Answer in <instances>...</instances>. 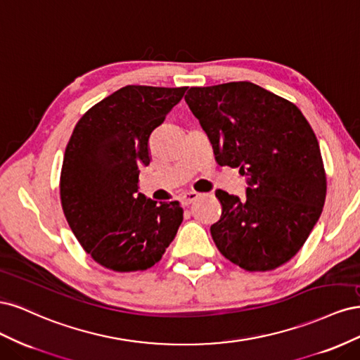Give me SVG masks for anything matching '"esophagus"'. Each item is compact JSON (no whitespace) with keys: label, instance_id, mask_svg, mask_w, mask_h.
Wrapping results in <instances>:
<instances>
[{"label":"esophagus","instance_id":"34e87169","mask_svg":"<svg viewBox=\"0 0 360 360\" xmlns=\"http://www.w3.org/2000/svg\"><path fill=\"white\" fill-rule=\"evenodd\" d=\"M200 198V193L198 192H184L183 195H181V202H183V205H189V204H192L193 201H197Z\"/></svg>","mask_w":360,"mask_h":360}]
</instances>
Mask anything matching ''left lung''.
Segmentation results:
<instances>
[{
    "mask_svg": "<svg viewBox=\"0 0 360 360\" xmlns=\"http://www.w3.org/2000/svg\"><path fill=\"white\" fill-rule=\"evenodd\" d=\"M221 167L240 168L245 198L216 191L221 219L210 226L221 254L249 271L287 263L307 242L326 200V174L299 108L257 84L192 86L184 96Z\"/></svg>",
    "mask_w": 360,
    "mask_h": 360,
    "instance_id": "obj_1",
    "label": "left lung"
}]
</instances>
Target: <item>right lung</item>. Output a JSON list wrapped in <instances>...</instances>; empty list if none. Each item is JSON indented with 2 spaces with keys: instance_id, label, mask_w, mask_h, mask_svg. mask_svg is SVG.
Returning <instances> with one entry per match:
<instances>
[{
  "instance_id": "right-lung-1",
  "label": "right lung",
  "mask_w": 360,
  "mask_h": 360,
  "mask_svg": "<svg viewBox=\"0 0 360 360\" xmlns=\"http://www.w3.org/2000/svg\"><path fill=\"white\" fill-rule=\"evenodd\" d=\"M184 91L126 85L90 108L73 129L60 180L63 212L85 252L106 269L146 270L177 234L180 202L158 204L138 192V183L139 169L151 160V132Z\"/></svg>"
}]
</instances>
